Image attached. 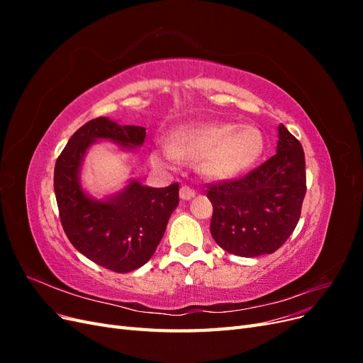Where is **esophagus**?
Segmentation results:
<instances>
[{"label": "esophagus", "instance_id": "obj_1", "mask_svg": "<svg viewBox=\"0 0 363 363\" xmlns=\"http://www.w3.org/2000/svg\"><path fill=\"white\" fill-rule=\"evenodd\" d=\"M194 196H195V191L194 189H191L189 186H182V188H180V199L183 201H188V200L194 199Z\"/></svg>", "mask_w": 363, "mask_h": 363}]
</instances>
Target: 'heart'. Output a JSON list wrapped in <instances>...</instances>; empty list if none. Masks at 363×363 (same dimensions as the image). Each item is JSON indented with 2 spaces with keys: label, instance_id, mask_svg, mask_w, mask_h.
Returning <instances> with one entry per match:
<instances>
[{
  "label": "heart",
  "instance_id": "b5f03b06",
  "mask_svg": "<svg viewBox=\"0 0 363 363\" xmlns=\"http://www.w3.org/2000/svg\"><path fill=\"white\" fill-rule=\"evenodd\" d=\"M265 151V136L255 125L203 123L172 131L171 144L160 142L151 160L162 168H177L182 160L199 162L212 180H232L250 171Z\"/></svg>",
  "mask_w": 363,
  "mask_h": 363
}]
</instances>
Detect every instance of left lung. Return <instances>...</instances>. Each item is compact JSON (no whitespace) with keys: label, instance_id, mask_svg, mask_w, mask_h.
<instances>
[{"label":"left lung","instance_id":"left-lung-1","mask_svg":"<svg viewBox=\"0 0 363 363\" xmlns=\"http://www.w3.org/2000/svg\"><path fill=\"white\" fill-rule=\"evenodd\" d=\"M304 195L303 147L280 124L276 155L242 179L208 186L215 242L240 257L271 255L298 224Z\"/></svg>","mask_w":363,"mask_h":363}]
</instances>
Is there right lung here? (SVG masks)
<instances>
[{
  "mask_svg": "<svg viewBox=\"0 0 363 363\" xmlns=\"http://www.w3.org/2000/svg\"><path fill=\"white\" fill-rule=\"evenodd\" d=\"M147 131L96 118L80 127L68 140L54 168V192L60 223L71 244L96 265L130 272L151 259L179 206V183L150 188L130 180L124 189L98 200L82 188L80 169L98 140H111L127 151L142 147Z\"/></svg>",
  "mask_w": 363,
  "mask_h": 363,
  "instance_id": "obj_1",
  "label": "right lung"
}]
</instances>
